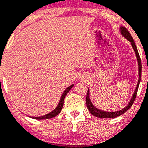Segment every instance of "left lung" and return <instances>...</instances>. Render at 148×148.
<instances>
[{
    "instance_id": "obj_1",
    "label": "left lung",
    "mask_w": 148,
    "mask_h": 148,
    "mask_svg": "<svg viewBox=\"0 0 148 148\" xmlns=\"http://www.w3.org/2000/svg\"><path fill=\"white\" fill-rule=\"evenodd\" d=\"M120 30H121V33L122 34V35L124 36V38H127L132 44V46L133 49H134V52H135L136 56H137V62H138V66H139V80H138V83H137V87L135 89V91H134V94H133L131 100L130 101V103L126 106L124 108L121 109V110H119V111H115V112H108V111H104V110H101L100 109L97 108L93 106L92 103H91L90 99V92H89V89L87 90V97H86V104H87V108H88L89 111L90 112V114L92 115H93L94 116L97 117V118H101V119H110V118H116V117H118L119 116L122 115L123 114L128 110L130 108L132 107V106L133 103L134 102L136 98V96H137V90H138L139 87V84H140V80H141V75H142V63H141V59H140V55H139L138 51H137V46L135 45V42H134V40H133L132 37L130 34V32L127 30V28L124 27H121L120 28Z\"/></svg>"
}]
</instances>
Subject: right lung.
<instances>
[{
    "instance_id": "add662e5",
    "label": "right lung",
    "mask_w": 148,
    "mask_h": 148,
    "mask_svg": "<svg viewBox=\"0 0 148 148\" xmlns=\"http://www.w3.org/2000/svg\"><path fill=\"white\" fill-rule=\"evenodd\" d=\"M74 86V84H71V86H69V87H67L66 89L65 90V91L64 92V93L62 94L61 97V100H60L59 103L57 106V107L54 109L53 111H51V113L49 114H46L45 116H40V117H31L32 119H51L53 118V117L56 116L61 111V109H62L63 106H64V98H65L66 95H67V93L69 92V90L72 88V87Z\"/></svg>"
}]
</instances>
